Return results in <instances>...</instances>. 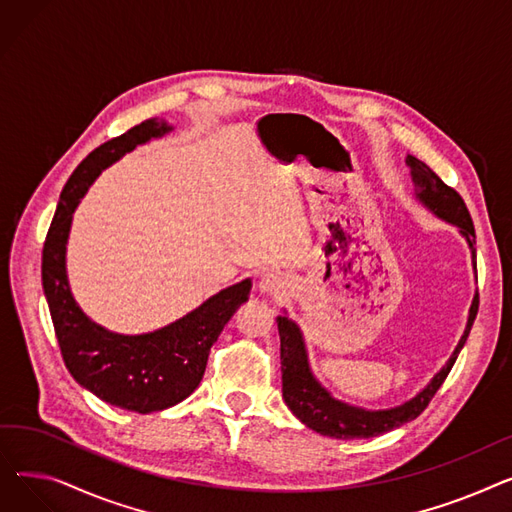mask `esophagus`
Instances as JSON below:
<instances>
[{
  "instance_id": "1",
  "label": "esophagus",
  "mask_w": 512,
  "mask_h": 512,
  "mask_svg": "<svg viewBox=\"0 0 512 512\" xmlns=\"http://www.w3.org/2000/svg\"><path fill=\"white\" fill-rule=\"evenodd\" d=\"M282 288H284V282L276 274H265L259 282V290L265 294H278Z\"/></svg>"
}]
</instances>
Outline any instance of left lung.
<instances>
[{"label":"left lung","instance_id":"obj_1","mask_svg":"<svg viewBox=\"0 0 512 512\" xmlns=\"http://www.w3.org/2000/svg\"><path fill=\"white\" fill-rule=\"evenodd\" d=\"M407 164L411 166L413 180L419 186V193H417L419 199L436 215H440L442 220L459 226L461 232L467 236L469 247L475 255V247H473L475 228L463 197L456 193L452 186H448L432 168L425 164V161L409 155ZM475 270H477V263H475ZM477 309H479V294H475L473 299L469 324L459 346H456V351L448 359L446 367L436 375L432 384H427L423 392H419L413 400L405 402L402 407L388 409V411H363L334 400L315 382V378L309 371L303 336L297 324L290 321L286 315H278L276 321H278V332H280L284 402L309 429H313V432L321 436H330L336 440H355V438H373V436L392 432V429L417 419L429 405V400L436 396V392L448 378V373L471 332Z\"/></svg>","mask_w":512,"mask_h":512}]
</instances>
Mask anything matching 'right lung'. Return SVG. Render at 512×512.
Wrapping results in <instances>:
<instances>
[{
  "instance_id": "obj_1",
  "label": "right lung",
  "mask_w": 512,
  "mask_h": 512,
  "mask_svg": "<svg viewBox=\"0 0 512 512\" xmlns=\"http://www.w3.org/2000/svg\"><path fill=\"white\" fill-rule=\"evenodd\" d=\"M170 126L149 118L91 151L68 178L45 236L41 278L53 330L72 378L114 407L153 413L178 405L205 373L211 344L234 311L249 299L251 280H242L205 301L199 309L151 334L107 332L78 309L66 278V240L72 211L103 168Z\"/></svg>"
}]
</instances>
